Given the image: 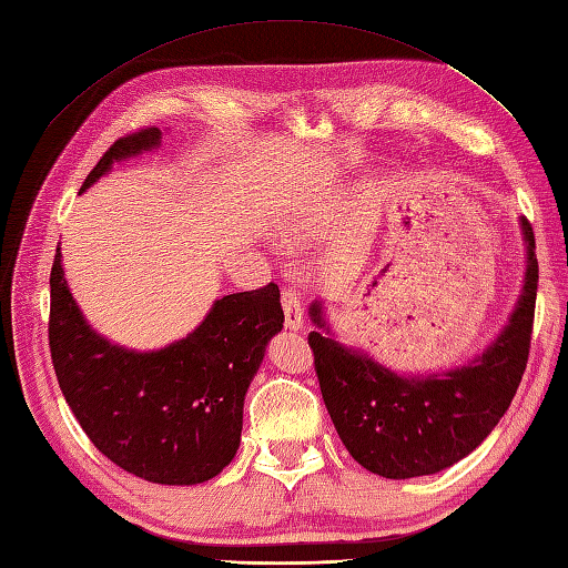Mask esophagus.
I'll return each mask as SVG.
<instances>
[{
	"mask_svg": "<svg viewBox=\"0 0 568 568\" xmlns=\"http://www.w3.org/2000/svg\"><path fill=\"white\" fill-rule=\"evenodd\" d=\"M282 308H284V325L288 329H301L303 327V308L296 292L292 288H284L282 292Z\"/></svg>",
	"mask_w": 568,
	"mask_h": 568,
	"instance_id": "esophagus-1",
	"label": "esophagus"
}]
</instances>
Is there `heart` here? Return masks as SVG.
<instances>
[{
  "mask_svg": "<svg viewBox=\"0 0 568 568\" xmlns=\"http://www.w3.org/2000/svg\"><path fill=\"white\" fill-rule=\"evenodd\" d=\"M280 233H282V241H284V243H288V245H301L303 241L308 239L306 224H303L301 219H288L286 224H282Z\"/></svg>",
  "mask_w": 568,
  "mask_h": 568,
  "instance_id": "obj_1",
  "label": "heart"
}]
</instances>
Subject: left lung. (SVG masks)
Here are the masks:
<instances>
[{
	"instance_id": "left-lung-1",
	"label": "left lung",
	"mask_w": 568,
	"mask_h": 568,
	"mask_svg": "<svg viewBox=\"0 0 568 568\" xmlns=\"http://www.w3.org/2000/svg\"><path fill=\"white\" fill-rule=\"evenodd\" d=\"M525 253L523 292L508 325L467 364L432 376L385 368L362 349L335 339L323 301L311 306L308 335L329 419L352 458L385 479L436 475L473 453L506 414L530 354L537 257L535 233L520 219Z\"/></svg>"
}]
</instances>
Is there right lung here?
I'll list each match as a JSON object with an SVG mask.
<instances>
[{"instance_id": "obj_1", "label": "right lung", "mask_w": 568, "mask_h": 568, "mask_svg": "<svg viewBox=\"0 0 568 568\" xmlns=\"http://www.w3.org/2000/svg\"><path fill=\"white\" fill-rule=\"evenodd\" d=\"M161 144V130L122 136L81 190L110 165ZM280 286L229 294L169 347L134 352L101 337L69 292L58 247L50 272V354L60 390L91 444L130 475L154 484H202L241 446L243 399L282 332Z\"/></svg>"}]
</instances>
